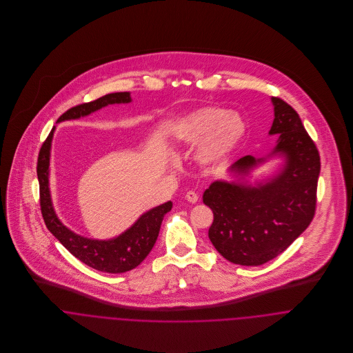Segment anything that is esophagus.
<instances>
[{"instance_id":"34e87169","label":"esophagus","mask_w":353,"mask_h":353,"mask_svg":"<svg viewBox=\"0 0 353 353\" xmlns=\"http://www.w3.org/2000/svg\"><path fill=\"white\" fill-rule=\"evenodd\" d=\"M185 199H186L188 201L192 202V203H196V202L199 201V196H197V193H194V192H188L186 196H185Z\"/></svg>"}]
</instances>
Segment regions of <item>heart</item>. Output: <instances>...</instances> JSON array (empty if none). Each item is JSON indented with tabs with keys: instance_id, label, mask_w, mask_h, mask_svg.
<instances>
[{
	"instance_id": "obj_1",
	"label": "heart",
	"mask_w": 353,
	"mask_h": 353,
	"mask_svg": "<svg viewBox=\"0 0 353 353\" xmlns=\"http://www.w3.org/2000/svg\"><path fill=\"white\" fill-rule=\"evenodd\" d=\"M246 122L234 110L209 105L194 110L170 128V137L178 145L197 148L194 161L201 168L224 164L242 144L246 136Z\"/></svg>"
}]
</instances>
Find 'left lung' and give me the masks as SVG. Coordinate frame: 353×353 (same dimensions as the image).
<instances>
[{
  "label": "left lung",
  "mask_w": 353,
  "mask_h": 353,
  "mask_svg": "<svg viewBox=\"0 0 353 353\" xmlns=\"http://www.w3.org/2000/svg\"><path fill=\"white\" fill-rule=\"evenodd\" d=\"M270 101L274 119L269 134L279 136L274 148L263 157L239 159L228 168L232 179L212 182L202 196L214 216L208 232L212 245L243 266L276 258L301 236L315 213L319 153L299 114L279 98ZM276 157L282 159L278 170L250 183L253 170Z\"/></svg>",
  "instance_id": "obj_1"
}]
</instances>
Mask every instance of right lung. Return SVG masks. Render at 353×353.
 Wrapping results in <instances>:
<instances>
[{"mask_svg":"<svg viewBox=\"0 0 353 353\" xmlns=\"http://www.w3.org/2000/svg\"><path fill=\"white\" fill-rule=\"evenodd\" d=\"M130 92H114L104 95L97 101L79 104L63 112L57 123L63 121H73L87 117L108 104L130 103ZM55 126L43 143L38 157V181L41 190V209L42 216L51 234L72 252L77 259L85 265L105 272L123 273L139 266L151 252L159 236L163 217L171 210L172 202L167 201L154 206L143 213L126 231L111 239H92L81 236L68 228L57 216L50 193V156L51 143Z\"/></svg>","mask_w":353,"mask_h":353,"instance_id":"1","label":"right lung"}]
</instances>
